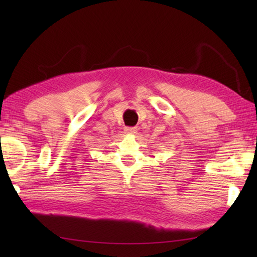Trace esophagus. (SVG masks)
<instances>
[{"mask_svg": "<svg viewBox=\"0 0 257 257\" xmlns=\"http://www.w3.org/2000/svg\"><path fill=\"white\" fill-rule=\"evenodd\" d=\"M136 132H137V128H135V127H125L124 128V133L128 134V135L136 134Z\"/></svg>", "mask_w": 257, "mask_h": 257, "instance_id": "34e87169", "label": "esophagus"}]
</instances>
